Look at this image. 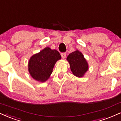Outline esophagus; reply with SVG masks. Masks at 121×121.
<instances>
[{
	"label": "esophagus",
	"mask_w": 121,
	"mask_h": 121,
	"mask_svg": "<svg viewBox=\"0 0 121 121\" xmlns=\"http://www.w3.org/2000/svg\"><path fill=\"white\" fill-rule=\"evenodd\" d=\"M61 56L62 59H64L66 56V52H62V53H61Z\"/></svg>",
	"instance_id": "esophagus-1"
}]
</instances>
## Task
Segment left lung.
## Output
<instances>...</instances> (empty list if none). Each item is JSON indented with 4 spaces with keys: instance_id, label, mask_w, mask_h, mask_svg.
<instances>
[{
    "instance_id": "obj_1",
    "label": "left lung",
    "mask_w": 121,
    "mask_h": 121,
    "mask_svg": "<svg viewBox=\"0 0 121 121\" xmlns=\"http://www.w3.org/2000/svg\"><path fill=\"white\" fill-rule=\"evenodd\" d=\"M73 74L78 77H82L88 70V64L81 52L76 51L70 53L67 57Z\"/></svg>"
}]
</instances>
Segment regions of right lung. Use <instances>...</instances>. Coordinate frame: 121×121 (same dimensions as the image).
<instances>
[{
  "label": "right lung",
  "mask_w": 121,
  "mask_h": 121,
  "mask_svg": "<svg viewBox=\"0 0 121 121\" xmlns=\"http://www.w3.org/2000/svg\"><path fill=\"white\" fill-rule=\"evenodd\" d=\"M61 55L56 49L45 48L39 53L33 55L29 62V71L34 79L44 82L51 74L53 66Z\"/></svg>",
  "instance_id": "obj_1"
}]
</instances>
